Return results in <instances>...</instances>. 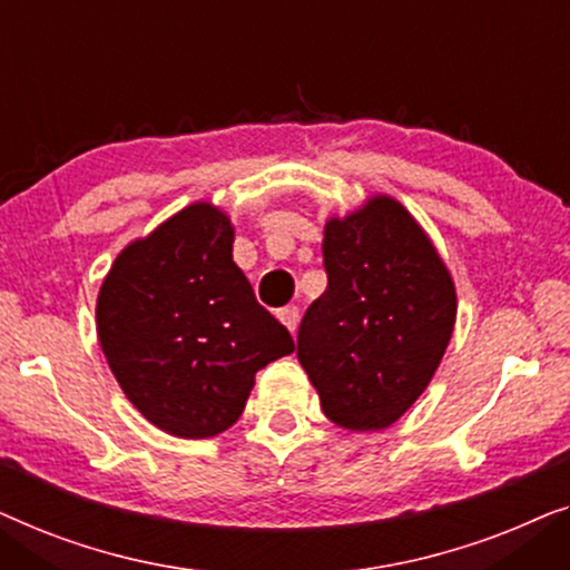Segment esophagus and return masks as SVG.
Returning <instances> with one entry per match:
<instances>
[{
  "mask_svg": "<svg viewBox=\"0 0 570 570\" xmlns=\"http://www.w3.org/2000/svg\"><path fill=\"white\" fill-rule=\"evenodd\" d=\"M276 315L288 327V333L294 335L296 333V325H299V309H296V307H284V309H278Z\"/></svg>",
  "mask_w": 570,
  "mask_h": 570,
  "instance_id": "34e87169",
  "label": "esophagus"
}]
</instances>
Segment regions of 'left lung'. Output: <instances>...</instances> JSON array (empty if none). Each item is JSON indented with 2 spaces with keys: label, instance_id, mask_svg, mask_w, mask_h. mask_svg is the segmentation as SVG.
<instances>
[{
  "label": "left lung",
  "instance_id": "8db88e82",
  "mask_svg": "<svg viewBox=\"0 0 570 570\" xmlns=\"http://www.w3.org/2000/svg\"><path fill=\"white\" fill-rule=\"evenodd\" d=\"M323 263L327 288L304 312L296 356L333 423L387 429L442 364L454 282L421 224L390 196L327 219Z\"/></svg>",
  "mask_w": 570,
  "mask_h": 570
}]
</instances>
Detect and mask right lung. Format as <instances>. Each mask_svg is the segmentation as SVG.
<instances>
[{
    "label": "right lung",
    "instance_id": "right-lung-1",
    "mask_svg": "<svg viewBox=\"0 0 570 570\" xmlns=\"http://www.w3.org/2000/svg\"><path fill=\"white\" fill-rule=\"evenodd\" d=\"M229 216L198 202L126 245L100 286L98 338L149 423L180 439L227 431L255 372L294 351L232 261Z\"/></svg>",
    "mask_w": 570,
    "mask_h": 570
}]
</instances>
